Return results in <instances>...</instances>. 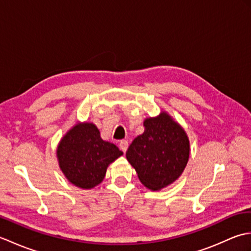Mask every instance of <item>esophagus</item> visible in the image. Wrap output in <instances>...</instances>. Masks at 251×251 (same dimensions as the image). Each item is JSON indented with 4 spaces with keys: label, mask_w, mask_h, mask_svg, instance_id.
Masks as SVG:
<instances>
[{
    "label": "esophagus",
    "mask_w": 251,
    "mask_h": 251,
    "mask_svg": "<svg viewBox=\"0 0 251 251\" xmlns=\"http://www.w3.org/2000/svg\"><path fill=\"white\" fill-rule=\"evenodd\" d=\"M119 147H120L121 150L125 153L127 151V148H128V141H127V140H121L120 143H119Z\"/></svg>",
    "instance_id": "obj_1"
}]
</instances>
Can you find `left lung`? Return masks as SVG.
Masks as SVG:
<instances>
[{
	"mask_svg": "<svg viewBox=\"0 0 251 251\" xmlns=\"http://www.w3.org/2000/svg\"><path fill=\"white\" fill-rule=\"evenodd\" d=\"M143 126L145 131L131 142L126 158L146 188L159 191L182 175L190 157L189 137L166 111L148 117Z\"/></svg>",
	"mask_w": 251,
	"mask_h": 251,
	"instance_id": "8db88e82",
	"label": "left lung"
}]
</instances>
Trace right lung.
Wrapping results in <instances>:
<instances>
[{"instance_id":"right-lung-1","label":"right lung","mask_w":251,"mask_h":251,"mask_svg":"<svg viewBox=\"0 0 251 251\" xmlns=\"http://www.w3.org/2000/svg\"><path fill=\"white\" fill-rule=\"evenodd\" d=\"M56 154L60 170L69 182L89 190L102 182L106 168L123 152L100 137L94 123L78 122L61 138Z\"/></svg>"}]
</instances>
